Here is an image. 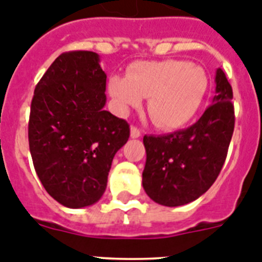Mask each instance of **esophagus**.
Returning <instances> with one entry per match:
<instances>
[{
	"label": "esophagus",
	"mask_w": 262,
	"mask_h": 262,
	"mask_svg": "<svg viewBox=\"0 0 262 262\" xmlns=\"http://www.w3.org/2000/svg\"><path fill=\"white\" fill-rule=\"evenodd\" d=\"M141 134H142V132H141L140 128H137V126H132L130 128L132 138H138V137H141Z\"/></svg>",
	"instance_id": "esophagus-1"
}]
</instances>
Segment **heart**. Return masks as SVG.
Wrapping results in <instances>:
<instances>
[{
    "mask_svg": "<svg viewBox=\"0 0 262 262\" xmlns=\"http://www.w3.org/2000/svg\"><path fill=\"white\" fill-rule=\"evenodd\" d=\"M207 87L204 69L179 60L137 62L125 77L115 74L108 79V93L119 114L140 107L142 98H148V115L164 129L187 124L201 107Z\"/></svg>",
    "mask_w": 262,
    "mask_h": 262,
    "instance_id": "b5f03b06",
    "label": "heart"
}]
</instances>
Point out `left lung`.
Here are the masks:
<instances>
[{
  "label": "left lung",
  "mask_w": 262,
  "mask_h": 262,
  "mask_svg": "<svg viewBox=\"0 0 262 262\" xmlns=\"http://www.w3.org/2000/svg\"><path fill=\"white\" fill-rule=\"evenodd\" d=\"M213 104L192 126L163 136H145L146 194L164 206H181L204 194L225 164L235 126L232 87L216 70Z\"/></svg>",
  "instance_id": "8db88e82"
}]
</instances>
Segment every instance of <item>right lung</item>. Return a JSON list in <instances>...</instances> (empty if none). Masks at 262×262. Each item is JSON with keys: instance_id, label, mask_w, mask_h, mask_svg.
I'll use <instances>...</instances> for the list:
<instances>
[{"instance_id": "obj_1", "label": "right lung", "mask_w": 262, "mask_h": 262, "mask_svg": "<svg viewBox=\"0 0 262 262\" xmlns=\"http://www.w3.org/2000/svg\"><path fill=\"white\" fill-rule=\"evenodd\" d=\"M107 75L90 51L65 52L35 87L28 143L49 195L70 209L90 206L107 188L129 124L104 111Z\"/></svg>"}]
</instances>
